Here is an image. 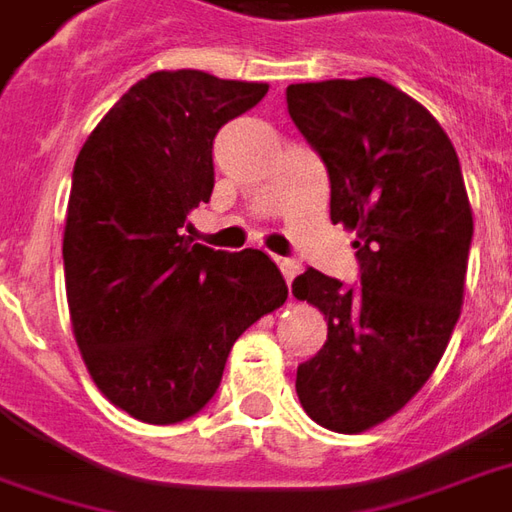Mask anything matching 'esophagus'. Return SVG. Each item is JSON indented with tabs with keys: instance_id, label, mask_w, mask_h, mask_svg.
<instances>
[{
	"instance_id": "1",
	"label": "esophagus",
	"mask_w": 512,
	"mask_h": 512,
	"mask_svg": "<svg viewBox=\"0 0 512 512\" xmlns=\"http://www.w3.org/2000/svg\"><path fill=\"white\" fill-rule=\"evenodd\" d=\"M277 266H280L285 282H293V277L299 274V263H296V260H288V257H277Z\"/></svg>"
}]
</instances>
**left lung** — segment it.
<instances>
[{"label":"left lung","instance_id":"8db88e82","mask_svg":"<svg viewBox=\"0 0 512 512\" xmlns=\"http://www.w3.org/2000/svg\"><path fill=\"white\" fill-rule=\"evenodd\" d=\"M293 124L330 174V219L355 230L360 285L316 268L293 296L324 313L327 341L296 368L316 424L363 432L430 380L452 338L474 219L449 135L380 77L288 85Z\"/></svg>","mask_w":512,"mask_h":512}]
</instances>
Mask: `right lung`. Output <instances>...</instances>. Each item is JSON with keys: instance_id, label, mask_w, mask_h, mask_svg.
Wrapping results in <instances>:
<instances>
[{"instance_id": "right-lung-1", "label": "right lung", "mask_w": 512, "mask_h": 512, "mask_svg": "<svg viewBox=\"0 0 512 512\" xmlns=\"http://www.w3.org/2000/svg\"><path fill=\"white\" fill-rule=\"evenodd\" d=\"M266 82L194 69L135 82L82 144L63 266L74 338L96 388L146 424L213 399L232 343L288 299L260 249L219 252L185 235L213 194V138Z\"/></svg>"}]
</instances>
